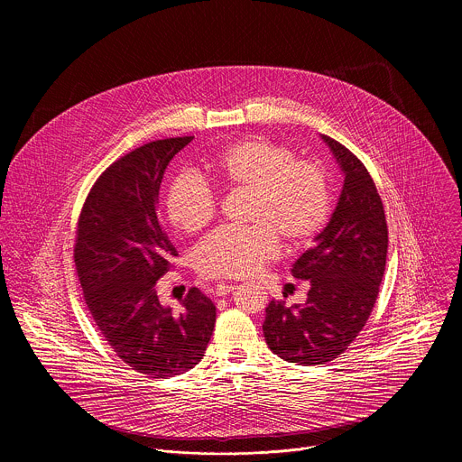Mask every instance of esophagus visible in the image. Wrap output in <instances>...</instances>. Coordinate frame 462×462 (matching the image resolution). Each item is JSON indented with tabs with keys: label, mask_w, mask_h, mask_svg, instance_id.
Returning <instances> with one entry per match:
<instances>
[{
	"label": "esophagus",
	"mask_w": 462,
	"mask_h": 462,
	"mask_svg": "<svg viewBox=\"0 0 462 462\" xmlns=\"http://www.w3.org/2000/svg\"><path fill=\"white\" fill-rule=\"evenodd\" d=\"M234 289H236V285H232V283H219L217 287H216V291H214V294L216 296H226V294H230V292H234Z\"/></svg>",
	"instance_id": "obj_1"
}]
</instances>
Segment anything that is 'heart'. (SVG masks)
<instances>
[{
	"label": "heart",
	"mask_w": 462,
	"mask_h": 462,
	"mask_svg": "<svg viewBox=\"0 0 462 462\" xmlns=\"http://www.w3.org/2000/svg\"><path fill=\"white\" fill-rule=\"evenodd\" d=\"M208 175L230 191H245L243 228L212 234L195 250V267L207 278L241 280L271 261L282 245L309 246L331 217V186L321 166L265 137L241 139L210 159ZM164 208L182 234L203 232L216 217V197L195 175L180 173L166 188Z\"/></svg>",
	"instance_id": "b5f03b06"
}]
</instances>
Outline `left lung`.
<instances>
[{
    "label": "left lung",
    "instance_id": "1",
    "mask_svg": "<svg viewBox=\"0 0 462 462\" xmlns=\"http://www.w3.org/2000/svg\"><path fill=\"white\" fill-rule=\"evenodd\" d=\"M344 184L328 223L291 269L310 289L305 303L265 309L267 346L298 365H319L342 355L365 325L382 283L387 225L382 199L365 166L335 139L319 135Z\"/></svg>",
    "mask_w": 462,
    "mask_h": 462
}]
</instances>
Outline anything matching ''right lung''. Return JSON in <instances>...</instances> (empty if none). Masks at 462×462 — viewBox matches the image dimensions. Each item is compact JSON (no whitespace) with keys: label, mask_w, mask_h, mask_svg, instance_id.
<instances>
[{"label":"right lung","mask_w":462,"mask_h":462,"mask_svg":"<svg viewBox=\"0 0 462 462\" xmlns=\"http://www.w3.org/2000/svg\"><path fill=\"white\" fill-rule=\"evenodd\" d=\"M191 141H155L113 162L79 219L75 263L86 305L115 353L152 378L199 364L216 325V305L199 289L188 291L179 314L155 289L177 255L159 223V189L170 161Z\"/></svg>","instance_id":"1"}]
</instances>
